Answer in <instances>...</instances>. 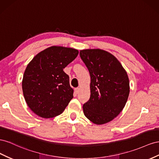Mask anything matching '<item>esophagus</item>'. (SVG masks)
Segmentation results:
<instances>
[{"label": "esophagus", "mask_w": 159, "mask_h": 159, "mask_svg": "<svg viewBox=\"0 0 159 159\" xmlns=\"http://www.w3.org/2000/svg\"><path fill=\"white\" fill-rule=\"evenodd\" d=\"M79 90H80V89L79 88H76L75 89V92L76 94H78L79 93Z\"/></svg>", "instance_id": "34e87169"}]
</instances>
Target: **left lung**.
<instances>
[{
    "mask_svg": "<svg viewBox=\"0 0 159 159\" xmlns=\"http://www.w3.org/2000/svg\"><path fill=\"white\" fill-rule=\"evenodd\" d=\"M80 57L90 76V97L83 105L84 114L95 125L107 123L120 114L127 101V72L119 61L105 50H80Z\"/></svg>",
    "mask_w": 159,
    "mask_h": 159,
    "instance_id": "obj_1",
    "label": "left lung"
}]
</instances>
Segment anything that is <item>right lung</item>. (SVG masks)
Returning a JSON list of instances; mask_svg holds the SVG:
<instances>
[{
    "instance_id": "1",
    "label": "right lung",
    "mask_w": 159,
    "mask_h": 159,
    "mask_svg": "<svg viewBox=\"0 0 159 159\" xmlns=\"http://www.w3.org/2000/svg\"><path fill=\"white\" fill-rule=\"evenodd\" d=\"M78 54L75 48L52 46L39 52L29 63L22 89L27 105L34 114L50 119L65 111L74 90L63 69Z\"/></svg>"
}]
</instances>
